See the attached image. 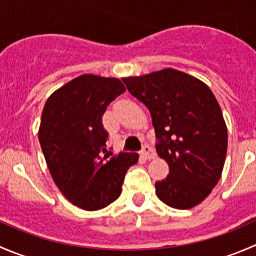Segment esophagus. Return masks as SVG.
<instances>
[{"mask_svg": "<svg viewBox=\"0 0 256 256\" xmlns=\"http://www.w3.org/2000/svg\"><path fill=\"white\" fill-rule=\"evenodd\" d=\"M141 156L144 157L146 160H152L156 157V152H154V150L152 148L151 146H148V144H144L142 147V150H141Z\"/></svg>", "mask_w": 256, "mask_h": 256, "instance_id": "34e87169", "label": "esophagus"}]
</instances>
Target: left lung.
I'll return each instance as SVG.
<instances>
[{
  "instance_id": "1",
  "label": "left lung",
  "mask_w": 256,
  "mask_h": 256,
  "mask_svg": "<svg viewBox=\"0 0 256 256\" xmlns=\"http://www.w3.org/2000/svg\"><path fill=\"white\" fill-rule=\"evenodd\" d=\"M122 82L148 109L156 151L168 164V176L154 183L157 197L176 209L200 204L220 180L228 146L226 121L212 90L172 68Z\"/></svg>"
}]
</instances>
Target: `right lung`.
Listing matches in <instances>:
<instances>
[{
	"label": "right lung",
	"instance_id": "add662e5",
	"mask_svg": "<svg viewBox=\"0 0 256 256\" xmlns=\"http://www.w3.org/2000/svg\"><path fill=\"white\" fill-rule=\"evenodd\" d=\"M125 90L116 78L82 74L56 90L43 109L38 138L49 172L64 197L85 210L118 200L126 172L138 161L135 152L104 154L109 134L102 118Z\"/></svg>",
	"mask_w": 256,
	"mask_h": 256
}]
</instances>
